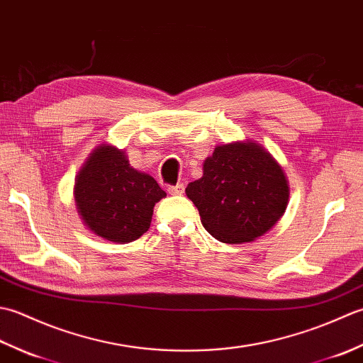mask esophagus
Returning a JSON list of instances; mask_svg holds the SVG:
<instances>
[{"instance_id": "esophagus-1", "label": "esophagus", "mask_w": 363, "mask_h": 363, "mask_svg": "<svg viewBox=\"0 0 363 363\" xmlns=\"http://www.w3.org/2000/svg\"><path fill=\"white\" fill-rule=\"evenodd\" d=\"M184 190H186V187H184V184H176V186H173V187H168V194H172V195H182L184 194Z\"/></svg>"}]
</instances>
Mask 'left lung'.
Instances as JSON below:
<instances>
[{
  "instance_id": "obj_1",
  "label": "left lung",
  "mask_w": 363,
  "mask_h": 363,
  "mask_svg": "<svg viewBox=\"0 0 363 363\" xmlns=\"http://www.w3.org/2000/svg\"><path fill=\"white\" fill-rule=\"evenodd\" d=\"M186 194L204 229L223 243L252 242L267 234L287 209V176L272 152L254 140L215 146L203 176Z\"/></svg>"
}]
</instances>
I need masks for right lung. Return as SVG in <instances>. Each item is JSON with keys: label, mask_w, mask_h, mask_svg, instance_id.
I'll list each match as a JSON object with an SVG mask.
<instances>
[{"label": "right lung", "mask_w": 363, "mask_h": 363, "mask_svg": "<svg viewBox=\"0 0 363 363\" xmlns=\"http://www.w3.org/2000/svg\"><path fill=\"white\" fill-rule=\"evenodd\" d=\"M73 196L79 218L91 234L129 243L150 229L154 206L167 194L152 176L130 167L125 150L104 142L84 162Z\"/></svg>", "instance_id": "add662e5"}]
</instances>
